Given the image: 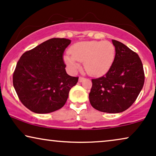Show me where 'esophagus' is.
Listing matches in <instances>:
<instances>
[{
  "label": "esophagus",
  "mask_w": 156,
  "mask_h": 156,
  "mask_svg": "<svg viewBox=\"0 0 156 156\" xmlns=\"http://www.w3.org/2000/svg\"><path fill=\"white\" fill-rule=\"evenodd\" d=\"M84 79H85V78H83V77L80 76L79 78H78V81H79V82H82L83 80H84Z\"/></svg>",
  "instance_id": "1"
}]
</instances>
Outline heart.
Here are the masks:
<instances>
[{"label":"heart","mask_w":156,"mask_h":156,"mask_svg":"<svg viewBox=\"0 0 156 156\" xmlns=\"http://www.w3.org/2000/svg\"><path fill=\"white\" fill-rule=\"evenodd\" d=\"M70 53L64 57L69 68L76 70L80 67V62H83L86 71L94 76L108 72L115 58V48L109 41L76 42L70 47Z\"/></svg>","instance_id":"obj_1"}]
</instances>
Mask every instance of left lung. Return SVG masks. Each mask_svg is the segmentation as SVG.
Listing matches in <instances>:
<instances>
[{"mask_svg": "<svg viewBox=\"0 0 156 156\" xmlns=\"http://www.w3.org/2000/svg\"><path fill=\"white\" fill-rule=\"evenodd\" d=\"M115 47L113 64L104 76L91 79L89 101L94 109L119 113L130 107L145 82L142 61L137 53L123 43L112 40Z\"/></svg>", "mask_w": 156, "mask_h": 156, "instance_id": "obj_1", "label": "left lung"}]
</instances>
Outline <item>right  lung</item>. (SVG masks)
Masks as SVG:
<instances>
[{
    "label": "right lung",
    "mask_w": 156,
    "mask_h": 156,
    "mask_svg": "<svg viewBox=\"0 0 156 156\" xmlns=\"http://www.w3.org/2000/svg\"><path fill=\"white\" fill-rule=\"evenodd\" d=\"M71 40L52 38L27 51L18 61L13 84L21 103L30 111L47 114L61 109L78 77L67 74L63 54Z\"/></svg>",
    "instance_id": "1"
}]
</instances>
